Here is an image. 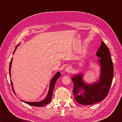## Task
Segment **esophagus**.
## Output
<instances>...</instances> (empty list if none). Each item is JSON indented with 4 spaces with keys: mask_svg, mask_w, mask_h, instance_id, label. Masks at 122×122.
I'll list each match as a JSON object with an SVG mask.
<instances>
[{
    "mask_svg": "<svg viewBox=\"0 0 122 122\" xmlns=\"http://www.w3.org/2000/svg\"><path fill=\"white\" fill-rule=\"evenodd\" d=\"M71 71H72V68L71 67L68 66V67L66 68V71L67 72H68V73H69V72H71Z\"/></svg>",
    "mask_w": 122,
    "mask_h": 122,
    "instance_id": "obj_1",
    "label": "esophagus"
}]
</instances>
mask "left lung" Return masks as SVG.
Returning a JSON list of instances; mask_svg holds the SVG:
<instances>
[{
    "mask_svg": "<svg viewBox=\"0 0 122 122\" xmlns=\"http://www.w3.org/2000/svg\"><path fill=\"white\" fill-rule=\"evenodd\" d=\"M101 66V75L97 82L92 84L85 83L82 79L83 74L74 75L71 80L74 83V98L82 105H91L103 101L109 93L113 77V66L110 52L104 42L96 53Z\"/></svg>",
    "mask_w": 122,
    "mask_h": 122,
    "instance_id": "1",
    "label": "left lung"
}]
</instances>
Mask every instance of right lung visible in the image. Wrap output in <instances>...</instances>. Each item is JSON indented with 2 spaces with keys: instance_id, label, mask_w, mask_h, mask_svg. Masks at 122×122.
<instances>
[{
  "instance_id": "1",
  "label": "right lung",
  "mask_w": 122,
  "mask_h": 122,
  "mask_svg": "<svg viewBox=\"0 0 122 122\" xmlns=\"http://www.w3.org/2000/svg\"><path fill=\"white\" fill-rule=\"evenodd\" d=\"M18 46H19V44H18V45H16V46L15 47V49H14L13 54L15 52V51H16V48L18 47ZM12 58L11 59V60L10 61V66H9V74H10V77H11V66H12ZM61 76V73L60 72H57L56 74H55V75L53 76V77L52 78V79L51 80V82H50V84H49V91L48 92V94L46 96V97L45 98V100H44L41 102H26V101H24L21 100V101L24 102V103H26V104H28L29 105H30V106H34V107H43L46 105L47 104H48L49 103L51 102V97L53 96V90L54 89V86H55V84L56 83V82L57 81V78H58L60 76ZM11 86H12V89H13V91L14 92V93L15 94V92H14V89H13V83L11 81Z\"/></svg>"
}]
</instances>
